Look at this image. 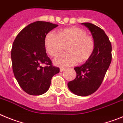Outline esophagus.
<instances>
[{
    "mask_svg": "<svg viewBox=\"0 0 123 123\" xmlns=\"http://www.w3.org/2000/svg\"><path fill=\"white\" fill-rule=\"evenodd\" d=\"M65 70V68H64V67H61L60 68V72H63Z\"/></svg>",
    "mask_w": 123,
    "mask_h": 123,
    "instance_id": "esophagus-1",
    "label": "esophagus"
}]
</instances>
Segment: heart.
Listing matches in <instances>:
<instances>
[{
    "label": "heart",
    "mask_w": 123,
    "mask_h": 123,
    "mask_svg": "<svg viewBox=\"0 0 123 123\" xmlns=\"http://www.w3.org/2000/svg\"><path fill=\"white\" fill-rule=\"evenodd\" d=\"M68 44L67 53L61 55L55 60V64L67 67L76 63L88 60L93 53L95 42L93 38L84 30L77 27H67L58 31L57 34L50 32L45 38V46L49 55L59 56Z\"/></svg>",
    "instance_id": "obj_1"
}]
</instances>
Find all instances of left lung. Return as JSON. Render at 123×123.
Segmentation results:
<instances>
[{
  "label": "left lung",
  "mask_w": 123,
  "mask_h": 123,
  "mask_svg": "<svg viewBox=\"0 0 123 123\" xmlns=\"http://www.w3.org/2000/svg\"><path fill=\"white\" fill-rule=\"evenodd\" d=\"M90 31L95 42L93 53L88 61L74 68L77 77L67 85L77 96L92 94L101 85L111 61V45L105 32L100 27L89 23H81Z\"/></svg>",
  "instance_id": "left-lung-1"
}]
</instances>
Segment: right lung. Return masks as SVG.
I'll use <instances>...</instances> for the list:
<instances>
[{"label":"right lung","mask_w":123,"mask_h":123,"mask_svg":"<svg viewBox=\"0 0 123 123\" xmlns=\"http://www.w3.org/2000/svg\"><path fill=\"white\" fill-rule=\"evenodd\" d=\"M57 26L49 22L35 21L24 27L13 42L11 51L13 74L28 94L45 93L52 77L59 72V67L53 66L45 46L46 35Z\"/></svg>","instance_id":"right-lung-1"}]
</instances>
